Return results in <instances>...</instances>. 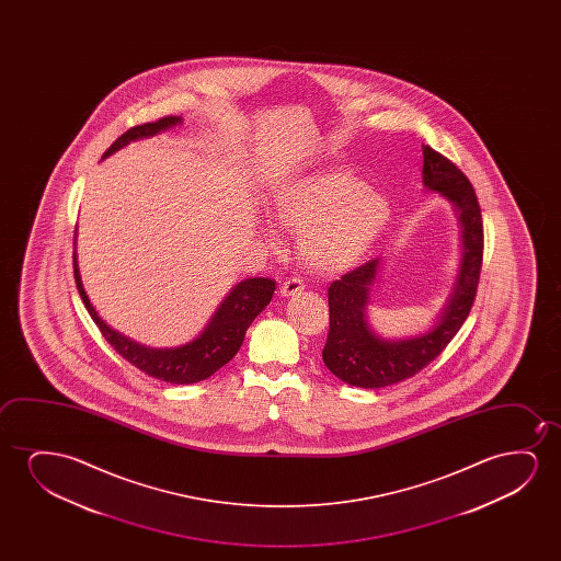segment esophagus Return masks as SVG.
<instances>
[{"instance_id":"obj_1","label":"esophagus","mask_w":561,"mask_h":561,"mask_svg":"<svg viewBox=\"0 0 561 561\" xmlns=\"http://www.w3.org/2000/svg\"><path fill=\"white\" fill-rule=\"evenodd\" d=\"M279 291H282L284 297H291V295L305 291V282L299 276L289 277V279H285L284 284H282Z\"/></svg>"}]
</instances>
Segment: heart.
I'll return each instance as SVG.
<instances>
[{
  "instance_id": "obj_1",
  "label": "heart",
  "mask_w": 561,
  "mask_h": 561,
  "mask_svg": "<svg viewBox=\"0 0 561 561\" xmlns=\"http://www.w3.org/2000/svg\"><path fill=\"white\" fill-rule=\"evenodd\" d=\"M270 208L282 228L299 233L302 261L323 274L356 266L391 216L385 195L346 169L320 170L282 185Z\"/></svg>"
}]
</instances>
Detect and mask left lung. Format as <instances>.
<instances>
[{
	"label": "left lung",
	"mask_w": 561,
	"mask_h": 561,
	"mask_svg": "<svg viewBox=\"0 0 561 561\" xmlns=\"http://www.w3.org/2000/svg\"><path fill=\"white\" fill-rule=\"evenodd\" d=\"M422 147L423 184L450 201L460 215V270L435 328L397 341L379 337L366 322L369 287L376 282L379 259L362 264L330 285V331L322 351L323 364L341 381L354 387L379 389L422 371L453 341L476 300L483 266V218L476 190L445 154L433 147Z\"/></svg>",
	"instance_id": "1"
}]
</instances>
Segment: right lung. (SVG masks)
<instances>
[{
    "label": "right lung",
    "instance_id": "obj_1",
    "mask_svg": "<svg viewBox=\"0 0 561 561\" xmlns=\"http://www.w3.org/2000/svg\"><path fill=\"white\" fill-rule=\"evenodd\" d=\"M180 123H182V116H164L157 123L134 126L130 130L124 131L123 136L108 147L103 153V159L118 151L121 147L128 146L130 141L151 138L154 134L169 130ZM75 282H77L80 297L84 300V307L88 308L95 325L100 328L101 335L107 339V343H111L116 353L130 362L131 366L146 371L147 376L174 385L197 383L213 376L215 371L222 368L224 364H228L238 354L249 325L264 308L268 307L270 299L276 291V282L268 277L243 279L228 293V297L222 300V305L218 307L199 337L174 348H151L124 337L123 333L111 330L107 323L101 320L80 282L77 253H75Z\"/></svg>",
    "mask_w": 561,
    "mask_h": 561
}]
</instances>
